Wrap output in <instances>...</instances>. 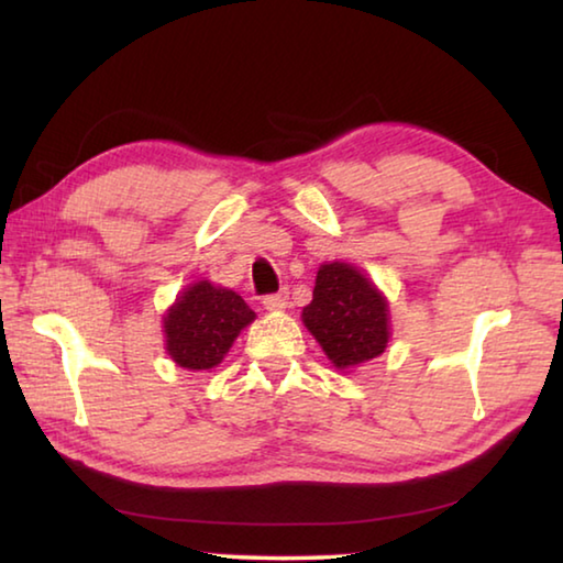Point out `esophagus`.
<instances>
[{"label":"esophagus","mask_w":563,"mask_h":563,"mask_svg":"<svg viewBox=\"0 0 563 563\" xmlns=\"http://www.w3.org/2000/svg\"><path fill=\"white\" fill-rule=\"evenodd\" d=\"M263 308L271 310V312H280L288 308V292H278V295H268V298H263Z\"/></svg>","instance_id":"esophagus-1"}]
</instances>
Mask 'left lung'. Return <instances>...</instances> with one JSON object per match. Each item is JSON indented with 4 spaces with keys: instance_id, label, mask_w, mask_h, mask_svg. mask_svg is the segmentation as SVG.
Returning <instances> with one entry per match:
<instances>
[{
    "instance_id": "1",
    "label": "left lung",
    "mask_w": 563,
    "mask_h": 563,
    "mask_svg": "<svg viewBox=\"0 0 563 563\" xmlns=\"http://www.w3.org/2000/svg\"><path fill=\"white\" fill-rule=\"evenodd\" d=\"M302 325L340 373L383 355L393 335L385 292L365 271L342 261L318 268L312 300L302 308Z\"/></svg>"
}]
</instances>
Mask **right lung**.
Instances as JSON below:
<instances>
[{"label": "right lung", "mask_w": 563, "mask_h": 563, "mask_svg": "<svg viewBox=\"0 0 563 563\" xmlns=\"http://www.w3.org/2000/svg\"><path fill=\"white\" fill-rule=\"evenodd\" d=\"M253 320L255 312L241 295L211 280H196L164 312V347L178 367L211 373Z\"/></svg>", "instance_id": "obj_1"}]
</instances>
